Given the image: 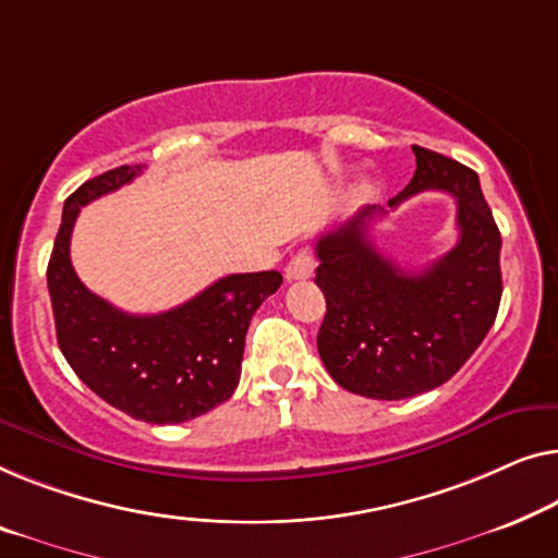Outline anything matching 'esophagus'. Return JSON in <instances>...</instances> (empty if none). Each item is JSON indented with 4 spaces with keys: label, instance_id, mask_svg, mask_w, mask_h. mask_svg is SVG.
Listing matches in <instances>:
<instances>
[{
    "label": "esophagus",
    "instance_id": "esophagus-1",
    "mask_svg": "<svg viewBox=\"0 0 558 558\" xmlns=\"http://www.w3.org/2000/svg\"><path fill=\"white\" fill-rule=\"evenodd\" d=\"M287 279L289 281H299V279H310L314 274V256L302 248V252L294 254V259L287 264Z\"/></svg>",
    "mask_w": 558,
    "mask_h": 558
}]
</instances>
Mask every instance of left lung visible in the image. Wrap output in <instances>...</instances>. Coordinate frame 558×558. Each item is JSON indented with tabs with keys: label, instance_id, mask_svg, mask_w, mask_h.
Segmentation results:
<instances>
[{
	"label": "left lung",
	"instance_id": "left-lung-1",
	"mask_svg": "<svg viewBox=\"0 0 558 558\" xmlns=\"http://www.w3.org/2000/svg\"><path fill=\"white\" fill-rule=\"evenodd\" d=\"M415 175L387 206L423 191H446L458 206V244L423 271L379 254L365 206L314 246L327 314L317 350L335 383L373 400H405L448 383L494 327L500 304V231L478 173L413 145Z\"/></svg>",
	"mask_w": 558,
	"mask_h": 558
}]
</instances>
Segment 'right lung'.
I'll return each instance as SVG.
<instances>
[{"instance_id": "add662e5", "label": "right lung", "mask_w": 558, "mask_h": 558, "mask_svg": "<svg viewBox=\"0 0 558 558\" xmlns=\"http://www.w3.org/2000/svg\"><path fill=\"white\" fill-rule=\"evenodd\" d=\"M141 171L143 166L112 168L64 201L47 287L58 344L75 375L131 417L173 425L208 413L236 390L248 322L281 287V274H231L160 314L120 312L93 294L72 269V226L80 208L131 183Z\"/></svg>"}]
</instances>
